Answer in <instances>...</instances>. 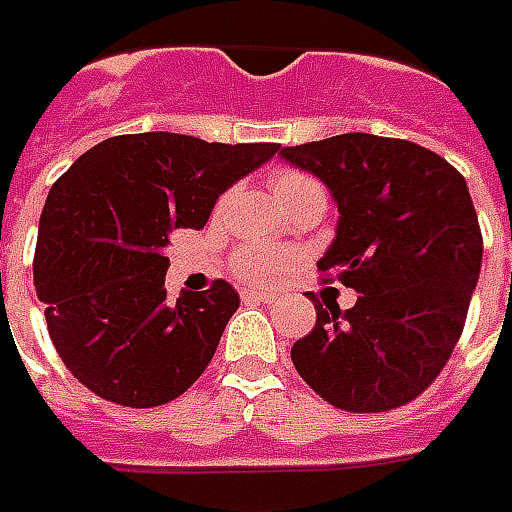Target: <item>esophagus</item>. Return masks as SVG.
<instances>
[{
    "instance_id": "esophagus-1",
    "label": "esophagus",
    "mask_w": 512,
    "mask_h": 512,
    "mask_svg": "<svg viewBox=\"0 0 512 512\" xmlns=\"http://www.w3.org/2000/svg\"><path fill=\"white\" fill-rule=\"evenodd\" d=\"M242 297H248V300H259V303H273L275 300L273 292H262V289H245Z\"/></svg>"
}]
</instances>
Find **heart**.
<instances>
[{
	"label": "heart",
	"mask_w": 512,
	"mask_h": 512,
	"mask_svg": "<svg viewBox=\"0 0 512 512\" xmlns=\"http://www.w3.org/2000/svg\"><path fill=\"white\" fill-rule=\"evenodd\" d=\"M273 195L281 212H286L289 206L295 204L300 195H306L311 190H320V184L306 176V173H297V170H281L275 173L273 181ZM234 275L239 281H248V284H278L286 273H289V259L281 256L278 250L259 248V245H245L234 253Z\"/></svg>",
	"instance_id": "heart-1"
}]
</instances>
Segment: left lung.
<instances>
[{"mask_svg": "<svg viewBox=\"0 0 512 512\" xmlns=\"http://www.w3.org/2000/svg\"><path fill=\"white\" fill-rule=\"evenodd\" d=\"M314 173L339 209L317 267L358 292L353 308H317L292 347L311 389L342 411L378 413L419 397L466 322L482 264V234L466 179L411 140L347 132L281 148Z\"/></svg>", "mask_w": 512, "mask_h": 512, "instance_id": "obj_1", "label": "left lung"}]
</instances>
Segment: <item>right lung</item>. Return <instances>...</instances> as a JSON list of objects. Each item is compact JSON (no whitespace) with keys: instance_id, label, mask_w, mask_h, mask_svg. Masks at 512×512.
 <instances>
[{"instance_id":"obj_1","label":"right lung","mask_w":512,"mask_h":512,"mask_svg":"<svg viewBox=\"0 0 512 512\" xmlns=\"http://www.w3.org/2000/svg\"><path fill=\"white\" fill-rule=\"evenodd\" d=\"M275 154V143L121 134L54 181L32 270L54 350L82 386L154 408L204 375L239 295L215 281L170 306L165 248L176 228H204L217 198Z\"/></svg>"}]
</instances>
